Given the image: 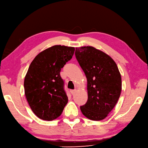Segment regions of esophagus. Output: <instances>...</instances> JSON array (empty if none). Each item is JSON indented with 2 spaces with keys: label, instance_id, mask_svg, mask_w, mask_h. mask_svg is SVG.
<instances>
[{
  "label": "esophagus",
  "instance_id": "esophagus-1",
  "mask_svg": "<svg viewBox=\"0 0 148 148\" xmlns=\"http://www.w3.org/2000/svg\"><path fill=\"white\" fill-rule=\"evenodd\" d=\"M76 90H70V92H71V94L72 95H75V93H76Z\"/></svg>",
  "mask_w": 148,
  "mask_h": 148
}]
</instances>
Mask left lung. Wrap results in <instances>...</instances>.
<instances>
[{"mask_svg":"<svg viewBox=\"0 0 148 148\" xmlns=\"http://www.w3.org/2000/svg\"><path fill=\"white\" fill-rule=\"evenodd\" d=\"M75 56L87 79L88 100L80 110L89 119L103 120L121 95L122 80L118 67L110 56L92 46L76 48Z\"/></svg>","mask_w":148,"mask_h":148,"instance_id":"obj_1","label":"left lung"}]
</instances>
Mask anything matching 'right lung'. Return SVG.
<instances>
[{
    "instance_id": "add662e5",
    "label": "right lung",
    "mask_w": 148,
    "mask_h": 148,
    "mask_svg": "<svg viewBox=\"0 0 148 148\" xmlns=\"http://www.w3.org/2000/svg\"><path fill=\"white\" fill-rule=\"evenodd\" d=\"M74 51V47L53 46L39 53L28 68L24 82L25 95L31 110L41 119H56L68 103L60 73Z\"/></svg>"
}]
</instances>
